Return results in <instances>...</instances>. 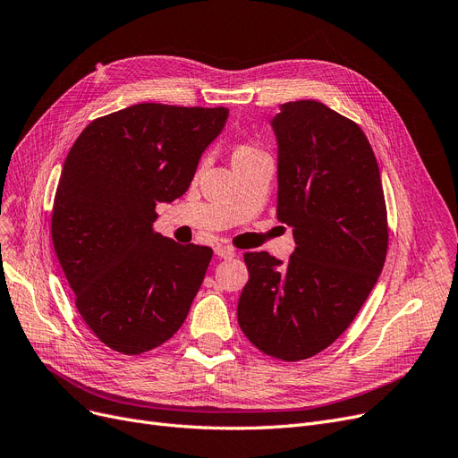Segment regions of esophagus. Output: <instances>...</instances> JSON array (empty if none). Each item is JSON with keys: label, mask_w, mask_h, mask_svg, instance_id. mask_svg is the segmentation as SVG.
<instances>
[{"label": "esophagus", "mask_w": 458, "mask_h": 458, "mask_svg": "<svg viewBox=\"0 0 458 458\" xmlns=\"http://www.w3.org/2000/svg\"><path fill=\"white\" fill-rule=\"evenodd\" d=\"M215 254H216L218 258H225V260H228V258H233V256H235L233 249H232V247H226V245L215 247Z\"/></svg>", "instance_id": "obj_1"}]
</instances>
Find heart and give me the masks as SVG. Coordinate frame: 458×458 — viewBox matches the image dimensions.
<instances>
[{"instance_id":"b5f03b06","label":"heart","mask_w":458,"mask_h":458,"mask_svg":"<svg viewBox=\"0 0 458 458\" xmlns=\"http://www.w3.org/2000/svg\"><path fill=\"white\" fill-rule=\"evenodd\" d=\"M256 151H258L256 148H252V146H247V144H242V146H237V148L233 149V158L247 157V155H252V153H256Z\"/></svg>"}]
</instances>
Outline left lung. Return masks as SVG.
<instances>
[{
	"label": "left lung",
	"mask_w": 458,
	"mask_h": 458,
	"mask_svg": "<svg viewBox=\"0 0 458 458\" xmlns=\"http://www.w3.org/2000/svg\"><path fill=\"white\" fill-rule=\"evenodd\" d=\"M276 218L295 250L283 264L247 252L249 283L237 303L247 339L283 361L326 350L360 312L387 254L382 177L361 127L318 101L281 105Z\"/></svg>",
	"instance_id": "8db88e82"
}]
</instances>
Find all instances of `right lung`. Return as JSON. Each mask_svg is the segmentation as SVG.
Returning a JSON list of instances; mask_svg holds the SVG:
<instances>
[{
  "instance_id": "add662e5",
  "label": "right lung",
  "mask_w": 458,
  "mask_h": 458,
  "mask_svg": "<svg viewBox=\"0 0 458 458\" xmlns=\"http://www.w3.org/2000/svg\"><path fill=\"white\" fill-rule=\"evenodd\" d=\"M228 108L142 103L91 122L72 144L52 242L97 339L138 355L182 327L213 250L153 232L155 208L185 194Z\"/></svg>"
}]
</instances>
